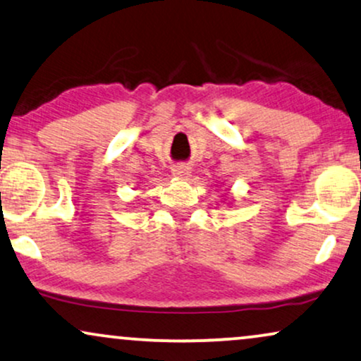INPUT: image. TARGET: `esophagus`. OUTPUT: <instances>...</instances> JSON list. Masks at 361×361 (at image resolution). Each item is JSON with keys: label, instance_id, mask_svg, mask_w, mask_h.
Masks as SVG:
<instances>
[{"label": "esophagus", "instance_id": "esophagus-1", "mask_svg": "<svg viewBox=\"0 0 361 361\" xmlns=\"http://www.w3.org/2000/svg\"><path fill=\"white\" fill-rule=\"evenodd\" d=\"M172 174L180 177V179H185V177L190 176V167L187 164H177V166L172 167Z\"/></svg>", "mask_w": 361, "mask_h": 361}]
</instances>
